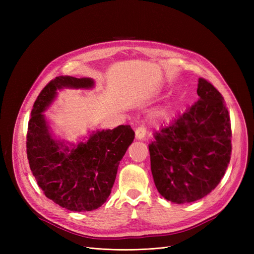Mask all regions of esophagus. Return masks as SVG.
I'll list each match as a JSON object with an SVG mask.
<instances>
[{"mask_svg":"<svg viewBox=\"0 0 254 254\" xmlns=\"http://www.w3.org/2000/svg\"><path fill=\"white\" fill-rule=\"evenodd\" d=\"M146 135V129L144 127H137L135 129V139L143 140Z\"/></svg>","mask_w":254,"mask_h":254,"instance_id":"obj_1","label":"esophagus"}]
</instances>
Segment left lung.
<instances>
[{"mask_svg":"<svg viewBox=\"0 0 254 254\" xmlns=\"http://www.w3.org/2000/svg\"><path fill=\"white\" fill-rule=\"evenodd\" d=\"M198 102L155 133L150 167L160 195L174 203L203 198L218 186L231 158V124L224 97L198 79Z\"/></svg>","mask_w":254,"mask_h":254,"instance_id":"1","label":"left lung"}]
</instances>
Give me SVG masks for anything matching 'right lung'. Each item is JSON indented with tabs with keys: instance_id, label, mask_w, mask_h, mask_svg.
<instances>
[{
	"instance_id": "right-lung-1",
	"label": "right lung",
	"mask_w": 254,
	"mask_h": 254,
	"mask_svg": "<svg viewBox=\"0 0 254 254\" xmlns=\"http://www.w3.org/2000/svg\"><path fill=\"white\" fill-rule=\"evenodd\" d=\"M89 77L58 76L44 87L28 122L26 151L30 170L44 195L66 210L88 212L108 199L120 161L133 142L129 125L89 132L77 144L56 137L43 112L63 89L94 88Z\"/></svg>"
}]
</instances>
